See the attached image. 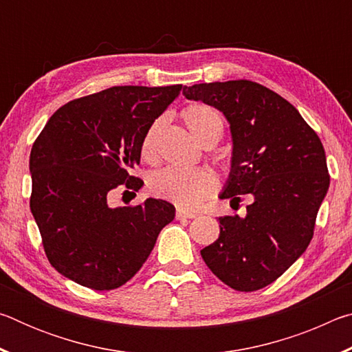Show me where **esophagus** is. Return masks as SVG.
<instances>
[{
    "label": "esophagus",
    "mask_w": 352,
    "mask_h": 352,
    "mask_svg": "<svg viewBox=\"0 0 352 352\" xmlns=\"http://www.w3.org/2000/svg\"><path fill=\"white\" fill-rule=\"evenodd\" d=\"M175 217H177L178 220H182V219H194V217H197V214H195V212H189V211H184V210H177Z\"/></svg>",
    "instance_id": "obj_1"
}]
</instances>
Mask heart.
<instances>
[{
	"label": "heart",
	"instance_id": "b5f03b06",
	"mask_svg": "<svg viewBox=\"0 0 352 352\" xmlns=\"http://www.w3.org/2000/svg\"><path fill=\"white\" fill-rule=\"evenodd\" d=\"M182 116L195 138L201 144L222 133V119L210 105L190 104L183 110ZM160 121H155L142 135L140 155L144 162L155 160V141L160 132ZM217 177L206 168H164L148 177V190L155 197L169 200L183 208H195L211 197L217 189Z\"/></svg>",
	"mask_w": 352,
	"mask_h": 352
}]
</instances>
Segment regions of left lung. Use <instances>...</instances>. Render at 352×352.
<instances>
[{
	"instance_id": "1",
	"label": "left lung",
	"mask_w": 352,
	"mask_h": 352,
	"mask_svg": "<svg viewBox=\"0 0 352 352\" xmlns=\"http://www.w3.org/2000/svg\"><path fill=\"white\" fill-rule=\"evenodd\" d=\"M183 94L228 119L233 157L220 199L231 205H239L245 194L250 199L245 217H219V239L200 254L231 289L259 290L311 243L329 188L323 144L294 105L261 83H197L184 87Z\"/></svg>"
}]
</instances>
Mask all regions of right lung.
Instances as JSON below:
<instances>
[{"label":"right lung","mask_w":352,"mask_h":352,"mask_svg":"<svg viewBox=\"0 0 352 352\" xmlns=\"http://www.w3.org/2000/svg\"><path fill=\"white\" fill-rule=\"evenodd\" d=\"M182 85L111 87L60 107L35 140L31 211L47 261L71 281L113 290L132 279L175 217L169 201L109 205L113 190L138 192L130 175L140 142ZM136 195V194H135Z\"/></svg>","instance_id":"obj_1"}]
</instances>
